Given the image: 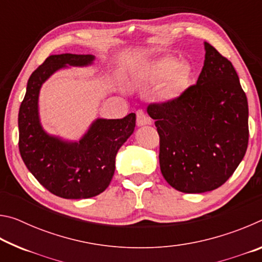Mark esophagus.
<instances>
[{"label": "esophagus", "instance_id": "esophagus-1", "mask_svg": "<svg viewBox=\"0 0 262 262\" xmlns=\"http://www.w3.org/2000/svg\"><path fill=\"white\" fill-rule=\"evenodd\" d=\"M152 121L147 114H145L143 111L140 110L136 112V125L139 127L145 126V125H151Z\"/></svg>", "mask_w": 262, "mask_h": 262}]
</instances>
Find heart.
<instances>
[{
  "mask_svg": "<svg viewBox=\"0 0 262 262\" xmlns=\"http://www.w3.org/2000/svg\"><path fill=\"white\" fill-rule=\"evenodd\" d=\"M154 78L165 79L163 86V94L167 99H174L187 86L190 70L183 62L172 56H163L156 60L150 67Z\"/></svg>",
  "mask_w": 262,
  "mask_h": 262,
  "instance_id": "obj_1",
  "label": "heart"
}]
</instances>
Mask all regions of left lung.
Listing matches in <instances>:
<instances>
[{"mask_svg": "<svg viewBox=\"0 0 262 262\" xmlns=\"http://www.w3.org/2000/svg\"><path fill=\"white\" fill-rule=\"evenodd\" d=\"M196 84L148 113L161 137L159 165L168 185L205 193L223 185L245 156L248 105L231 62L205 41Z\"/></svg>", "mask_w": 262, "mask_h": 262, "instance_id": "obj_1", "label": "left lung"}]
</instances>
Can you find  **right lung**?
<instances>
[{"mask_svg": "<svg viewBox=\"0 0 262 262\" xmlns=\"http://www.w3.org/2000/svg\"><path fill=\"white\" fill-rule=\"evenodd\" d=\"M91 54L50 55L31 75L18 113L19 152L26 167L47 190L63 199H89L107 188L119 149L135 129L136 115L97 118L78 140L47 133L39 114V95L52 75L94 64Z\"/></svg>", "mask_w": 262, "mask_h": 262, "instance_id": "1", "label": "right lung"}]
</instances>
